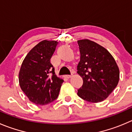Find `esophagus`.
Listing matches in <instances>:
<instances>
[{"mask_svg":"<svg viewBox=\"0 0 132 132\" xmlns=\"http://www.w3.org/2000/svg\"><path fill=\"white\" fill-rule=\"evenodd\" d=\"M71 77V75H65V76H64V78H70Z\"/></svg>","mask_w":132,"mask_h":132,"instance_id":"esophagus-1","label":"esophagus"}]
</instances>
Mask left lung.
I'll use <instances>...</instances> for the list:
<instances>
[{"label":"left lung","instance_id":"obj_1","mask_svg":"<svg viewBox=\"0 0 132 132\" xmlns=\"http://www.w3.org/2000/svg\"><path fill=\"white\" fill-rule=\"evenodd\" d=\"M80 60L77 72L83 85L77 95L93 103L104 100L117 86L119 69L111 54L103 46L89 39L78 41Z\"/></svg>","mask_w":132,"mask_h":132}]
</instances>
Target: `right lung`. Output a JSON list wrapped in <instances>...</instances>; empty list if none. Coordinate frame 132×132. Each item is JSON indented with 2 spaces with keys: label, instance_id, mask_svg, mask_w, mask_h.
<instances>
[{
  "label": "right lung",
  "instance_id": "add662e5",
  "mask_svg": "<svg viewBox=\"0 0 132 132\" xmlns=\"http://www.w3.org/2000/svg\"><path fill=\"white\" fill-rule=\"evenodd\" d=\"M57 41L44 40L26 55L19 74L20 87L32 102L48 104L57 98L63 80L56 76L51 63Z\"/></svg>",
  "mask_w": 132,
  "mask_h": 132
}]
</instances>
